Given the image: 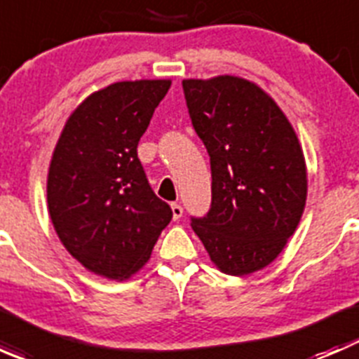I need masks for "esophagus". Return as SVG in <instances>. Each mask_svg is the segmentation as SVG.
Returning <instances> with one entry per match:
<instances>
[{
	"instance_id": "34e87169",
	"label": "esophagus",
	"mask_w": 359,
	"mask_h": 359,
	"mask_svg": "<svg viewBox=\"0 0 359 359\" xmlns=\"http://www.w3.org/2000/svg\"><path fill=\"white\" fill-rule=\"evenodd\" d=\"M172 213H173V219H180V217H182V213H184V208L182 206L179 205V203H172Z\"/></svg>"
}]
</instances>
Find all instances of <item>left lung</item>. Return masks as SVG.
Segmentation results:
<instances>
[{
	"instance_id": "left-lung-1",
	"label": "left lung",
	"mask_w": 359,
	"mask_h": 359,
	"mask_svg": "<svg viewBox=\"0 0 359 359\" xmlns=\"http://www.w3.org/2000/svg\"><path fill=\"white\" fill-rule=\"evenodd\" d=\"M182 88L212 168V205L191 226L222 273H255L280 255L302 217V147L283 111L248 79H184Z\"/></svg>"
}]
</instances>
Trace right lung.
Listing matches in <instances>:
<instances>
[{"mask_svg":"<svg viewBox=\"0 0 359 359\" xmlns=\"http://www.w3.org/2000/svg\"><path fill=\"white\" fill-rule=\"evenodd\" d=\"M170 79L112 83L69 116L46 182L48 212L66 250L109 280H126L149 260L172 220L154 194L137 146Z\"/></svg>","mask_w":359,"mask_h":359,"instance_id":"obj_1","label":"right lung"}]
</instances>
